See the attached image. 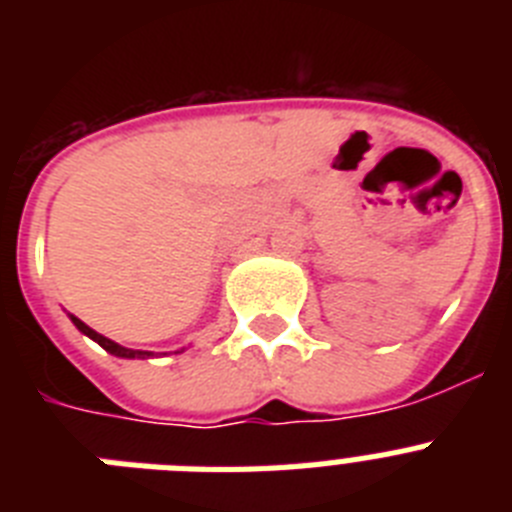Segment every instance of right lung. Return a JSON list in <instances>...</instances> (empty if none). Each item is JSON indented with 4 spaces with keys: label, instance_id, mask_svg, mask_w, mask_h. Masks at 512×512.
<instances>
[{
    "label": "right lung",
    "instance_id": "add662e5",
    "mask_svg": "<svg viewBox=\"0 0 512 512\" xmlns=\"http://www.w3.org/2000/svg\"><path fill=\"white\" fill-rule=\"evenodd\" d=\"M69 318H71V323H74L76 328H79L81 333H84V336H89V338H92V341H97L99 346H102L104 351H107V354L117 356V359H151V356H153L151 351H135V348H125V346H120V343L110 341V338H104L102 333L92 330L87 323H81V320L74 318V315H69Z\"/></svg>",
    "mask_w": 512,
    "mask_h": 512
}]
</instances>
